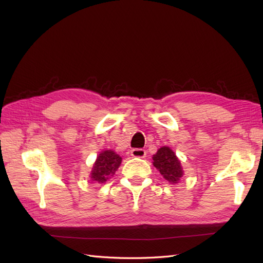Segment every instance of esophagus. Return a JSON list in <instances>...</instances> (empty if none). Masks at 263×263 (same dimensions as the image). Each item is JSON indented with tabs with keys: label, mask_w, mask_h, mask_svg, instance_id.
<instances>
[{
	"label": "esophagus",
	"mask_w": 263,
	"mask_h": 263,
	"mask_svg": "<svg viewBox=\"0 0 263 263\" xmlns=\"http://www.w3.org/2000/svg\"><path fill=\"white\" fill-rule=\"evenodd\" d=\"M130 155L134 158H145L147 155V151L141 148H134L130 150Z\"/></svg>",
	"instance_id": "34e87169"
}]
</instances>
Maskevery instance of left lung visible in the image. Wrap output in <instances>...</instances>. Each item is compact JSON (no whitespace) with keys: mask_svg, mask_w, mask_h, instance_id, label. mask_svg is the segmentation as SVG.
I'll list each match as a JSON object with an SVG mask.
<instances>
[{"mask_svg":"<svg viewBox=\"0 0 263 263\" xmlns=\"http://www.w3.org/2000/svg\"><path fill=\"white\" fill-rule=\"evenodd\" d=\"M153 159L154 165L166 181L178 183L183 176V170L180 160L169 147H161L154 155Z\"/></svg>","mask_w":263,"mask_h":263,"instance_id":"obj_1","label":"left lung"}]
</instances>
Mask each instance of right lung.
<instances>
[{"label":"right lung","instance_id":"add662e5","mask_svg":"<svg viewBox=\"0 0 263 263\" xmlns=\"http://www.w3.org/2000/svg\"><path fill=\"white\" fill-rule=\"evenodd\" d=\"M121 162L122 158L115 154L114 151H103L102 154L99 155L97 161L93 165V170L91 172L92 181H97L99 183L106 182V180L114 176Z\"/></svg>","mask_w":263,"mask_h":263}]
</instances>
